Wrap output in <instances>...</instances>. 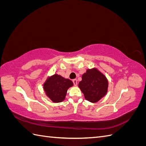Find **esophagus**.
Masks as SVG:
<instances>
[{
    "label": "esophagus",
    "instance_id": "34e87169",
    "mask_svg": "<svg viewBox=\"0 0 146 146\" xmlns=\"http://www.w3.org/2000/svg\"><path fill=\"white\" fill-rule=\"evenodd\" d=\"M73 83H74V85L75 86H77V84H78V80H77V79H74V80H72Z\"/></svg>",
    "mask_w": 146,
    "mask_h": 146
}]
</instances>
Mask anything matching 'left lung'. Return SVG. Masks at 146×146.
<instances>
[{
    "mask_svg": "<svg viewBox=\"0 0 146 146\" xmlns=\"http://www.w3.org/2000/svg\"><path fill=\"white\" fill-rule=\"evenodd\" d=\"M78 87L85 98L91 103H96L108 92V81L105 75L96 68L88 69L82 75Z\"/></svg>",
    "mask_w": 146,
    "mask_h": 146,
    "instance_id": "8db88e82",
    "label": "left lung"
}]
</instances>
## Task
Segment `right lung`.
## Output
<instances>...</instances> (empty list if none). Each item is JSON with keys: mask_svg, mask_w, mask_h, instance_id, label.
I'll use <instances>...</instances> for the list:
<instances>
[{"mask_svg": "<svg viewBox=\"0 0 146 146\" xmlns=\"http://www.w3.org/2000/svg\"><path fill=\"white\" fill-rule=\"evenodd\" d=\"M73 85V82L69 79L55 74L47 78L43 84V90L53 102L59 103L65 99L68 90Z\"/></svg>", "mask_w": 146, "mask_h": 146, "instance_id": "obj_1", "label": "right lung"}]
</instances>
